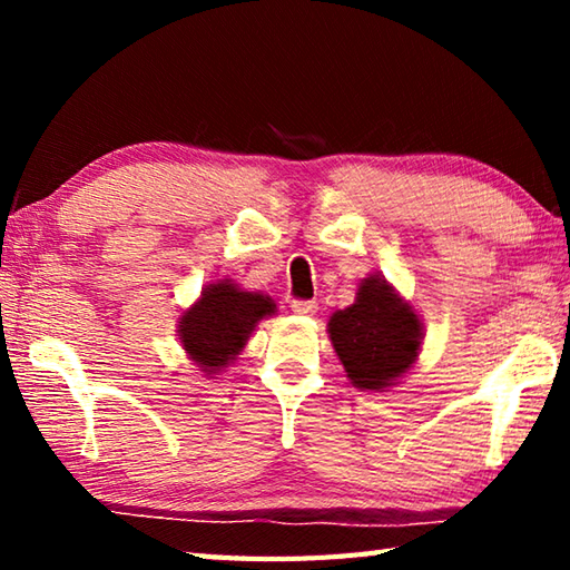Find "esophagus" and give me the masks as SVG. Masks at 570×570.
<instances>
[{
	"mask_svg": "<svg viewBox=\"0 0 570 570\" xmlns=\"http://www.w3.org/2000/svg\"><path fill=\"white\" fill-rule=\"evenodd\" d=\"M316 308H320V304L312 302V298H294V302H292V312L302 314V316L316 314Z\"/></svg>",
	"mask_w": 570,
	"mask_h": 570,
	"instance_id": "obj_1",
	"label": "esophagus"
}]
</instances>
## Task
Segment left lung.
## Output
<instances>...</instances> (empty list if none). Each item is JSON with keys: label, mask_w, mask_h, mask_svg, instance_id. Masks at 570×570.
Returning a JSON list of instances; mask_svg holds the SVG:
<instances>
[{"label": "left lung", "mask_w": 570, "mask_h": 570, "mask_svg": "<svg viewBox=\"0 0 570 570\" xmlns=\"http://www.w3.org/2000/svg\"><path fill=\"white\" fill-rule=\"evenodd\" d=\"M346 377L360 390H384L417 360L422 326L384 278H364L356 302L330 320Z\"/></svg>", "instance_id": "8db88e82"}]
</instances>
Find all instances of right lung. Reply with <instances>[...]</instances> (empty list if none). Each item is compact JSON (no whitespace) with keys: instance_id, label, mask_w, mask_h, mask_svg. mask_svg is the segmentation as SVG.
<instances>
[{"instance_id":"1","label":"right lung","mask_w":570,"mask_h":570,"mask_svg":"<svg viewBox=\"0 0 570 570\" xmlns=\"http://www.w3.org/2000/svg\"><path fill=\"white\" fill-rule=\"evenodd\" d=\"M274 308L276 304L264 294L240 292L230 282L210 284L200 302L180 316V342L193 362L214 374L244 350L254 326L272 316Z\"/></svg>"}]
</instances>
